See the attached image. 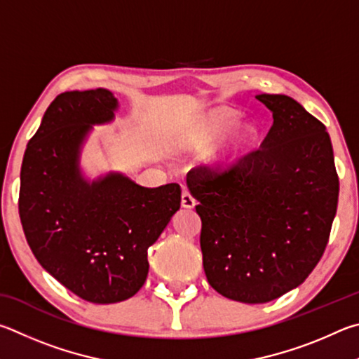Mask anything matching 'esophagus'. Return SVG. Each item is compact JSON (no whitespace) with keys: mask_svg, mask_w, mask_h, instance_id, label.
Here are the masks:
<instances>
[{"mask_svg":"<svg viewBox=\"0 0 359 359\" xmlns=\"http://www.w3.org/2000/svg\"><path fill=\"white\" fill-rule=\"evenodd\" d=\"M196 203H197L196 198H194L189 192L184 191L183 196H181V206L186 210H192L194 206H196Z\"/></svg>","mask_w":359,"mask_h":359,"instance_id":"obj_1","label":"esophagus"}]
</instances>
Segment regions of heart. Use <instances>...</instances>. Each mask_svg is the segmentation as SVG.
<instances>
[{
    "label": "heart",
    "mask_w": 359,
    "mask_h": 359,
    "mask_svg": "<svg viewBox=\"0 0 359 359\" xmlns=\"http://www.w3.org/2000/svg\"><path fill=\"white\" fill-rule=\"evenodd\" d=\"M240 118L241 113L238 110L224 105L215 107L186 126L181 143L191 153H203L224 136L222 142L206 156L205 163L215 172H230L252 153L262 134L257 119Z\"/></svg>",
    "instance_id": "b5f03b06"
}]
</instances>
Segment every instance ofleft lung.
<instances>
[{
	"mask_svg": "<svg viewBox=\"0 0 359 359\" xmlns=\"http://www.w3.org/2000/svg\"><path fill=\"white\" fill-rule=\"evenodd\" d=\"M255 97L274 119L262 149L222 175L194 168L186 181L202 219L206 279L248 304L303 284L328 244L339 198L325 126L285 94Z\"/></svg>",
	"mask_w": 359,
	"mask_h": 359,
	"instance_id": "8db88e82",
	"label": "left lung"
}]
</instances>
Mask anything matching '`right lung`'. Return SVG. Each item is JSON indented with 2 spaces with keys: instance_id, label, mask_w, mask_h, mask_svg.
<instances>
[{
  "instance_id": "obj_1",
  "label": "right lung",
  "mask_w": 359,
  "mask_h": 359,
  "mask_svg": "<svg viewBox=\"0 0 359 359\" xmlns=\"http://www.w3.org/2000/svg\"><path fill=\"white\" fill-rule=\"evenodd\" d=\"M118 99L105 88L67 91L43 113L20 172L22 227L37 262L77 297L124 301L148 276V248L181 205L176 183L137 184L121 172L91 178L81 151L94 126L115 121Z\"/></svg>"
}]
</instances>
